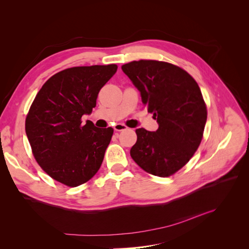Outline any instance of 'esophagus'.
<instances>
[{
  "label": "esophagus",
  "instance_id": "esophagus-1",
  "mask_svg": "<svg viewBox=\"0 0 249 249\" xmlns=\"http://www.w3.org/2000/svg\"><path fill=\"white\" fill-rule=\"evenodd\" d=\"M126 129H127V126H126L125 124H116L114 125V130H115L116 132L125 131Z\"/></svg>",
  "mask_w": 249,
  "mask_h": 249
}]
</instances>
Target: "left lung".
<instances>
[{
  "label": "left lung",
  "instance_id": "1",
  "mask_svg": "<svg viewBox=\"0 0 249 249\" xmlns=\"http://www.w3.org/2000/svg\"><path fill=\"white\" fill-rule=\"evenodd\" d=\"M141 93L159 127L136 130L131 157L150 175L167 178L196 152L207 122V106L199 86L179 66L157 60H139L122 66Z\"/></svg>",
  "mask_w": 249,
  "mask_h": 249
}]
</instances>
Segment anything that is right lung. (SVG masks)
Instances as JSON below:
<instances>
[{
    "mask_svg": "<svg viewBox=\"0 0 249 249\" xmlns=\"http://www.w3.org/2000/svg\"><path fill=\"white\" fill-rule=\"evenodd\" d=\"M116 71V64L71 67L52 76L36 94L26 134L36 162L57 182L77 187L99 171L114 130L81 119L92 112Z\"/></svg>",
    "mask_w": 249,
    "mask_h": 249,
    "instance_id": "obj_1",
    "label": "right lung"
}]
</instances>
